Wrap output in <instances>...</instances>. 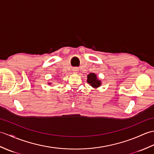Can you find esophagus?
Listing matches in <instances>:
<instances>
[{
	"mask_svg": "<svg viewBox=\"0 0 154 154\" xmlns=\"http://www.w3.org/2000/svg\"><path fill=\"white\" fill-rule=\"evenodd\" d=\"M77 71H78V69H77V68H75V69H73L74 73H77Z\"/></svg>",
	"mask_w": 154,
	"mask_h": 154,
	"instance_id": "34e87169",
	"label": "esophagus"
}]
</instances>
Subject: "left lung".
Listing matches in <instances>:
<instances>
[{"instance_id":"1","label":"left lung","mask_w":154,"mask_h":154,"mask_svg":"<svg viewBox=\"0 0 154 154\" xmlns=\"http://www.w3.org/2000/svg\"><path fill=\"white\" fill-rule=\"evenodd\" d=\"M87 83L94 88L99 87L100 85V81L97 79L96 75L94 73H89L87 75Z\"/></svg>"}]
</instances>
